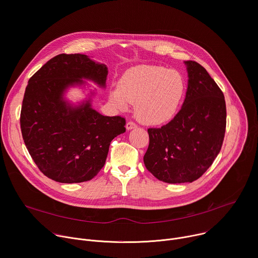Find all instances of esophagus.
I'll return each instance as SVG.
<instances>
[{
	"mask_svg": "<svg viewBox=\"0 0 258 258\" xmlns=\"http://www.w3.org/2000/svg\"><path fill=\"white\" fill-rule=\"evenodd\" d=\"M137 127V123L134 121H127L126 122V130H133Z\"/></svg>",
	"mask_w": 258,
	"mask_h": 258,
	"instance_id": "esophagus-1",
	"label": "esophagus"
}]
</instances>
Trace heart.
<instances>
[{
  "mask_svg": "<svg viewBox=\"0 0 258 258\" xmlns=\"http://www.w3.org/2000/svg\"><path fill=\"white\" fill-rule=\"evenodd\" d=\"M183 92L185 82L177 71L143 64L124 72L110 98L122 110L135 103V114L142 122L161 124L175 115Z\"/></svg>",
  "mask_w": 258,
  "mask_h": 258,
  "instance_id": "b5f03b06",
  "label": "heart"
}]
</instances>
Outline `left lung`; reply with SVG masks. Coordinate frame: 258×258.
<instances>
[{
    "instance_id": "8db88e82",
    "label": "left lung",
    "mask_w": 258,
    "mask_h": 258,
    "mask_svg": "<svg viewBox=\"0 0 258 258\" xmlns=\"http://www.w3.org/2000/svg\"><path fill=\"white\" fill-rule=\"evenodd\" d=\"M185 64L189 77L185 101L168 123L148 128L144 155L146 168L168 183L198 179L218 155L226 133L224 93L202 65L192 60Z\"/></svg>"
}]
</instances>
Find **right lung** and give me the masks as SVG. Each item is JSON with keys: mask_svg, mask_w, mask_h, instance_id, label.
Segmentation results:
<instances>
[{"mask_svg": "<svg viewBox=\"0 0 258 258\" xmlns=\"http://www.w3.org/2000/svg\"><path fill=\"white\" fill-rule=\"evenodd\" d=\"M108 69L83 54H60L29 79L25 89L20 127L26 148L39 169L64 182L92 179L104 166L109 146L125 132L121 116H104L90 100L72 107L65 90L83 85L82 79L105 87Z\"/></svg>", "mask_w": 258, "mask_h": 258, "instance_id": "1", "label": "right lung"}]
</instances>
